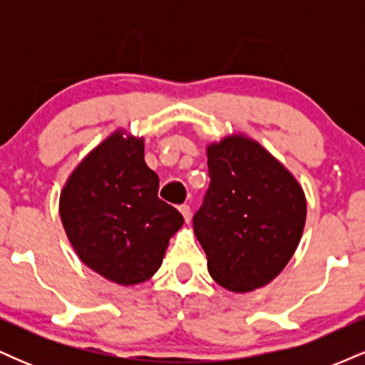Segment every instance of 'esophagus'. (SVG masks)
<instances>
[{
    "mask_svg": "<svg viewBox=\"0 0 365 365\" xmlns=\"http://www.w3.org/2000/svg\"><path fill=\"white\" fill-rule=\"evenodd\" d=\"M180 212H182L183 215V220L187 221H190V217H192V209H190V206H187V204H183V206H180Z\"/></svg>",
    "mask_w": 365,
    "mask_h": 365,
    "instance_id": "obj_1",
    "label": "esophagus"
}]
</instances>
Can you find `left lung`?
<instances>
[{
    "mask_svg": "<svg viewBox=\"0 0 365 365\" xmlns=\"http://www.w3.org/2000/svg\"><path fill=\"white\" fill-rule=\"evenodd\" d=\"M209 188L194 233L209 274L245 293L283 271L302 238L307 202L295 177L259 142L235 133L207 145Z\"/></svg>",
    "mask_w": 365,
    "mask_h": 365,
    "instance_id": "left-lung-1",
    "label": "left lung"
}]
</instances>
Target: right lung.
I'll list each match as a JSON object with an SVG mask.
<instances>
[{
    "label": "right lung",
    "mask_w": 365,
    "mask_h": 365,
    "mask_svg": "<svg viewBox=\"0 0 365 365\" xmlns=\"http://www.w3.org/2000/svg\"><path fill=\"white\" fill-rule=\"evenodd\" d=\"M158 190L142 137L116 130L92 149L60 195L63 228L81 261L123 287L156 273L170 238L183 225V216Z\"/></svg>",
    "instance_id": "obj_1"
}]
</instances>
